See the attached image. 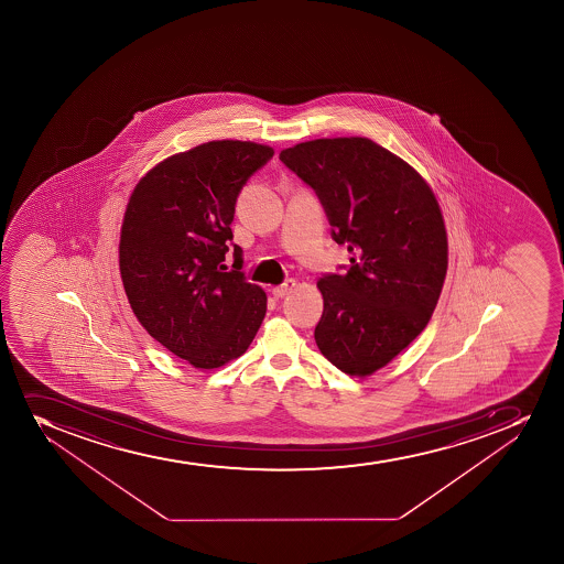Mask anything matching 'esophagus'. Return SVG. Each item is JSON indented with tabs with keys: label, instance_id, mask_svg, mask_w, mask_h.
<instances>
[{
	"label": "esophagus",
	"instance_id": "1",
	"mask_svg": "<svg viewBox=\"0 0 564 564\" xmlns=\"http://www.w3.org/2000/svg\"><path fill=\"white\" fill-rule=\"evenodd\" d=\"M294 289H296V281H294V279H289V281H285L283 285L273 286L272 294L279 300V297L289 296Z\"/></svg>",
	"mask_w": 564,
	"mask_h": 564
}]
</instances>
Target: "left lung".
<instances>
[{
  "label": "left lung",
  "mask_w": 564,
  "mask_h": 564,
  "mask_svg": "<svg viewBox=\"0 0 564 564\" xmlns=\"http://www.w3.org/2000/svg\"><path fill=\"white\" fill-rule=\"evenodd\" d=\"M347 245L344 275H324L319 351L351 377H369L429 325L448 268V240L429 182L368 138H322L283 149Z\"/></svg>",
  "instance_id": "1"
}]
</instances>
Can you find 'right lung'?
<instances>
[{"label":"right lung","mask_w":564,"mask_h":564,"mask_svg":"<svg viewBox=\"0 0 564 564\" xmlns=\"http://www.w3.org/2000/svg\"><path fill=\"white\" fill-rule=\"evenodd\" d=\"M273 156L253 141L217 140L165 158L130 193L119 237V272L143 329L196 369L245 355L267 314V292L248 283L234 245L235 202Z\"/></svg>","instance_id":"add662e5"}]
</instances>
